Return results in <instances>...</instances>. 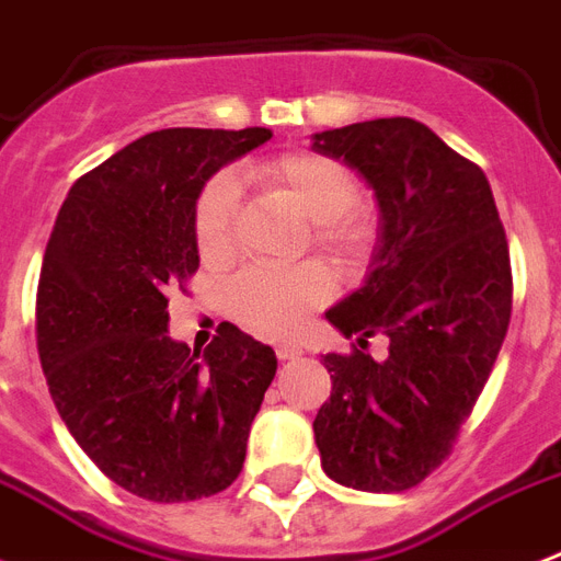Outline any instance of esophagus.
Returning <instances> with one entry per match:
<instances>
[{"instance_id": "obj_1", "label": "esophagus", "mask_w": 561, "mask_h": 561, "mask_svg": "<svg viewBox=\"0 0 561 561\" xmlns=\"http://www.w3.org/2000/svg\"><path fill=\"white\" fill-rule=\"evenodd\" d=\"M273 350H276V358H279V360H294V358H299V355H302V350H299L294 341H279L276 346H273Z\"/></svg>"}]
</instances>
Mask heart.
<instances>
[{
	"instance_id": "heart-1",
	"label": "heart",
	"mask_w": 561,
	"mask_h": 561,
	"mask_svg": "<svg viewBox=\"0 0 561 561\" xmlns=\"http://www.w3.org/2000/svg\"><path fill=\"white\" fill-rule=\"evenodd\" d=\"M253 178L267 192L297 206L317 250L334 262H360L373 247L375 227L358 206V180L343 162L317 151H285L259 162ZM238 188L229 174H215L201 188L192 211V232L203 262H227L236 250ZM332 297V276L320 262H302L285 271L247 267L227 285V311L255 334L282 337L294 332L308 311Z\"/></svg>"
}]
</instances>
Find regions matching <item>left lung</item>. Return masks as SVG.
<instances>
[{"label": "left lung", "instance_id": "1", "mask_svg": "<svg viewBox=\"0 0 561 561\" xmlns=\"http://www.w3.org/2000/svg\"><path fill=\"white\" fill-rule=\"evenodd\" d=\"M314 151L367 180L381 244L367 285L325 311L346 337L383 333L378 365L352 346L323 355L332 396L317 410L323 471L360 492L419 486L454 451L513 314V267L486 174L416 118L314 134Z\"/></svg>", "mask_w": 561, "mask_h": 561}]
</instances>
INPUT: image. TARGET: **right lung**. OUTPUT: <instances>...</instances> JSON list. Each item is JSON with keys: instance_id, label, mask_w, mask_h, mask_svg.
<instances>
[{"instance_id": "1", "label": "right lung", "mask_w": 561, "mask_h": 561, "mask_svg": "<svg viewBox=\"0 0 561 561\" xmlns=\"http://www.w3.org/2000/svg\"><path fill=\"white\" fill-rule=\"evenodd\" d=\"M267 139V127L157 130L87 171L57 211L37 285L43 375L75 443L145 501L224 492L276 375L271 346L232 323L203 355L169 337V294L201 267L194 201Z\"/></svg>"}]
</instances>
